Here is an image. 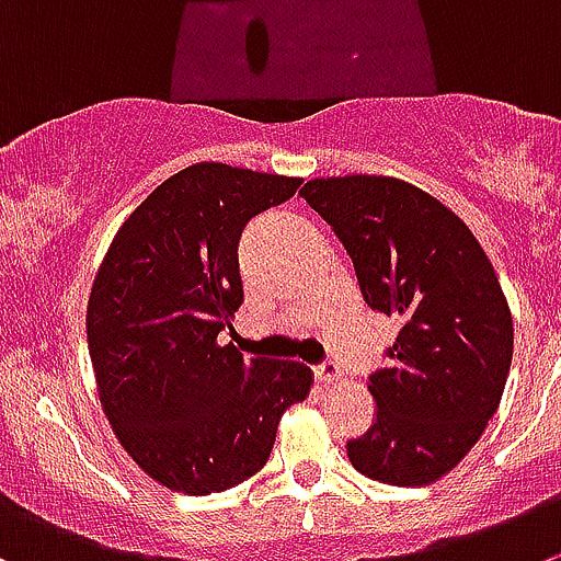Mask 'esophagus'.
<instances>
[{
  "mask_svg": "<svg viewBox=\"0 0 561 561\" xmlns=\"http://www.w3.org/2000/svg\"><path fill=\"white\" fill-rule=\"evenodd\" d=\"M313 375H317V380L322 382V386H333V382H339L341 377H344V375H341L339 366L330 364V360H328V364L317 366V369H313Z\"/></svg>",
  "mask_w": 561,
  "mask_h": 561,
  "instance_id": "esophagus-1",
  "label": "esophagus"
}]
</instances>
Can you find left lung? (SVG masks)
I'll use <instances>...</instances> for the list:
<instances>
[{
    "label": "left lung",
    "instance_id": "obj_1",
    "mask_svg": "<svg viewBox=\"0 0 561 561\" xmlns=\"http://www.w3.org/2000/svg\"><path fill=\"white\" fill-rule=\"evenodd\" d=\"M344 242L371 311L399 324L369 377L375 426L346 444L364 477L421 488L460 466L499 410L512 313L471 228L393 175H330L300 190Z\"/></svg>",
    "mask_w": 561,
    "mask_h": 561
}]
</instances>
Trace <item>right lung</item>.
Here are the masks:
<instances>
[{
	"label": "right lung",
	"mask_w": 561,
	"mask_h": 561,
	"mask_svg": "<svg viewBox=\"0 0 561 561\" xmlns=\"http://www.w3.org/2000/svg\"><path fill=\"white\" fill-rule=\"evenodd\" d=\"M302 179L197 162L117 228L88 300L104 415L164 488L209 495L270 460L280 415L311 393L300 360L244 357L220 333L242 306L239 237Z\"/></svg>",
	"instance_id": "right-lung-1"
}]
</instances>
